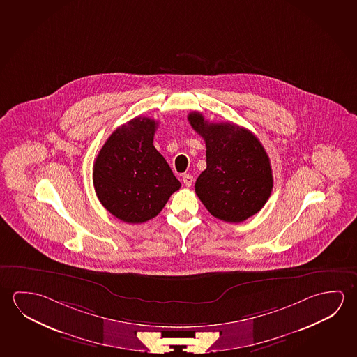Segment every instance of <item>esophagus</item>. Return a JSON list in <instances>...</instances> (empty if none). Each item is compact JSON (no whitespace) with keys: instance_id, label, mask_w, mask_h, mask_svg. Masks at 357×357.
Instances as JSON below:
<instances>
[{"instance_id":"1","label":"esophagus","mask_w":357,"mask_h":357,"mask_svg":"<svg viewBox=\"0 0 357 357\" xmlns=\"http://www.w3.org/2000/svg\"><path fill=\"white\" fill-rule=\"evenodd\" d=\"M181 179H183V183H184L185 187H192L193 185L194 178L190 174H184Z\"/></svg>"}]
</instances>
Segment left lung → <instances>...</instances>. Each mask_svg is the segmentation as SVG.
<instances>
[{
  "label": "left lung",
  "mask_w": 357,
  "mask_h": 357,
  "mask_svg": "<svg viewBox=\"0 0 357 357\" xmlns=\"http://www.w3.org/2000/svg\"><path fill=\"white\" fill-rule=\"evenodd\" d=\"M188 121L206 146V169L195 181L205 208L227 222L257 214L273 190L270 159L260 141L244 127L209 123L199 112L189 113Z\"/></svg>",
  "instance_id": "obj_1"
}]
</instances>
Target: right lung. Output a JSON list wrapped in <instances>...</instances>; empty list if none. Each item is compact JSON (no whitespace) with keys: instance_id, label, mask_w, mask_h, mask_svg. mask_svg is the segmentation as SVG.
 I'll use <instances>...</instances> for the list:
<instances>
[{"instance_id":"1","label":"right lung","mask_w":357,"mask_h":357,"mask_svg":"<svg viewBox=\"0 0 357 357\" xmlns=\"http://www.w3.org/2000/svg\"><path fill=\"white\" fill-rule=\"evenodd\" d=\"M157 126L151 118H133L112 133L94 162L96 194L105 209L122 222L138 224L153 219L181 188L153 146Z\"/></svg>"}]
</instances>
